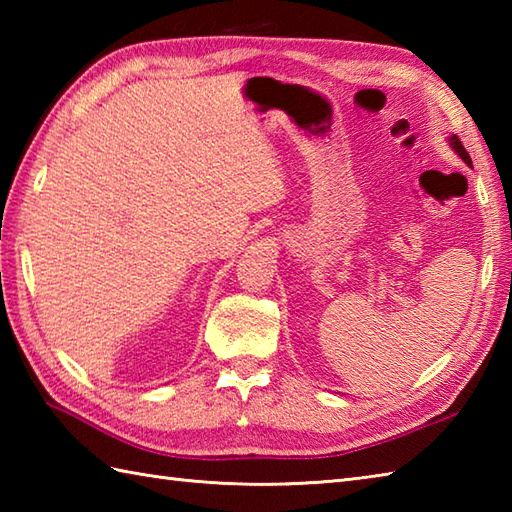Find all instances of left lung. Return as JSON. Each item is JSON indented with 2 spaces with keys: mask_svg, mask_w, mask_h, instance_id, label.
I'll list each match as a JSON object with an SVG mask.
<instances>
[{
  "mask_svg": "<svg viewBox=\"0 0 512 512\" xmlns=\"http://www.w3.org/2000/svg\"><path fill=\"white\" fill-rule=\"evenodd\" d=\"M449 145H451V149L455 151V154H458L464 162H466V165H469L471 167V156H469V151H466L464 147H462V143H460V138L458 136H449Z\"/></svg>",
  "mask_w": 512,
  "mask_h": 512,
  "instance_id": "left-lung-1",
  "label": "left lung"
}]
</instances>
